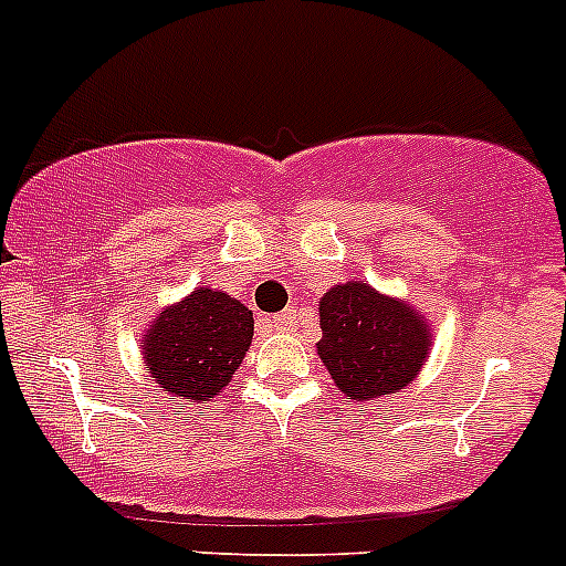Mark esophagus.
I'll return each instance as SVG.
<instances>
[{"label":"esophagus","mask_w":566,"mask_h":566,"mask_svg":"<svg viewBox=\"0 0 566 566\" xmlns=\"http://www.w3.org/2000/svg\"><path fill=\"white\" fill-rule=\"evenodd\" d=\"M271 328L273 331H293L295 328V312L287 310V312H282V315L273 317Z\"/></svg>","instance_id":"obj_1"}]
</instances>
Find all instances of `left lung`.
<instances>
[{
	"label": "left lung",
	"instance_id": "1",
	"mask_svg": "<svg viewBox=\"0 0 566 566\" xmlns=\"http://www.w3.org/2000/svg\"><path fill=\"white\" fill-rule=\"evenodd\" d=\"M317 356L353 402L397 394L419 378L432 350V325L410 301L367 282H339L319 298Z\"/></svg>",
	"mask_w": 566,
	"mask_h": 566
}]
</instances>
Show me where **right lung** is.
Listing matches in <instances>:
<instances>
[{
	"label": "right lung",
	"instance_id": "right-lung-1",
	"mask_svg": "<svg viewBox=\"0 0 566 566\" xmlns=\"http://www.w3.org/2000/svg\"><path fill=\"white\" fill-rule=\"evenodd\" d=\"M251 336L254 317L249 306L202 284L153 317L139 339V353L158 389L186 405H202L235 378Z\"/></svg>",
	"mask_w": 566,
	"mask_h": 566
}]
</instances>
